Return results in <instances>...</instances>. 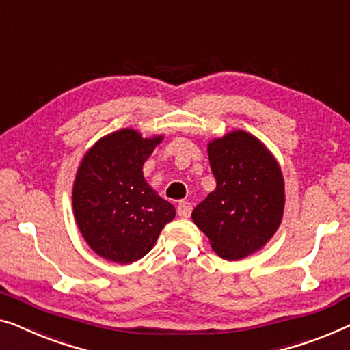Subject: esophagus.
Returning a JSON list of instances; mask_svg holds the SVG:
<instances>
[{"instance_id": "1", "label": "esophagus", "mask_w": 350, "mask_h": 350, "mask_svg": "<svg viewBox=\"0 0 350 350\" xmlns=\"http://www.w3.org/2000/svg\"><path fill=\"white\" fill-rule=\"evenodd\" d=\"M177 214H179L180 219H189L190 214H191V204L189 201H180L179 204H177Z\"/></svg>"}]
</instances>
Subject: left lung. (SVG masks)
Masks as SVG:
<instances>
[{
    "mask_svg": "<svg viewBox=\"0 0 350 350\" xmlns=\"http://www.w3.org/2000/svg\"><path fill=\"white\" fill-rule=\"evenodd\" d=\"M215 190L191 213L219 257L241 260L278 231L284 214V177L262 141L243 130L208 144Z\"/></svg>",
    "mask_w": 350,
    "mask_h": 350,
    "instance_id": "left-lung-1",
    "label": "left lung"
}]
</instances>
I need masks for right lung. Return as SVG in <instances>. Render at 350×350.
Returning <instances> with one entry per match:
<instances>
[{
	"mask_svg": "<svg viewBox=\"0 0 350 350\" xmlns=\"http://www.w3.org/2000/svg\"><path fill=\"white\" fill-rule=\"evenodd\" d=\"M161 139L124 128L101 137L83 155L72 209L83 239L100 257L122 265L136 262L174 219V206L157 195L142 174V165Z\"/></svg>",
	"mask_w": 350,
	"mask_h": 350,
	"instance_id": "obj_1",
	"label": "right lung"
}]
</instances>
